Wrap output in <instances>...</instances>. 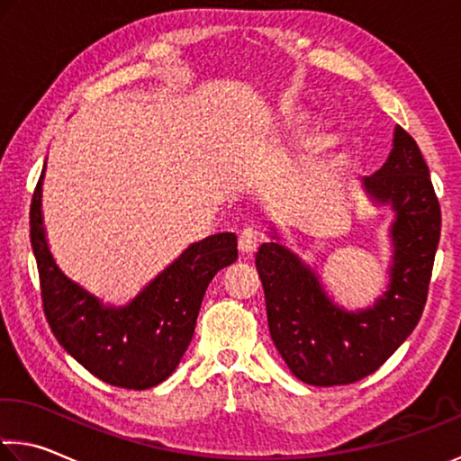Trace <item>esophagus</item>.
<instances>
[{
	"label": "esophagus",
	"instance_id": "esophagus-1",
	"mask_svg": "<svg viewBox=\"0 0 461 461\" xmlns=\"http://www.w3.org/2000/svg\"><path fill=\"white\" fill-rule=\"evenodd\" d=\"M257 246H258V233L257 231H254L252 228L240 231V236H238L240 252L252 254L254 250H257Z\"/></svg>",
	"mask_w": 461,
	"mask_h": 461
}]
</instances>
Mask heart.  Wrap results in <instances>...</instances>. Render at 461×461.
Segmentation results:
<instances>
[{
  "instance_id": "heart-1",
  "label": "heart",
  "mask_w": 461,
  "mask_h": 461,
  "mask_svg": "<svg viewBox=\"0 0 461 461\" xmlns=\"http://www.w3.org/2000/svg\"><path fill=\"white\" fill-rule=\"evenodd\" d=\"M299 121H302V119H299Z\"/></svg>"
}]
</instances>
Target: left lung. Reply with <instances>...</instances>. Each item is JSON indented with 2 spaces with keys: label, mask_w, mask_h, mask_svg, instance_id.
<instances>
[{
  "label": "left lung",
  "mask_w": 461,
  "mask_h": 461,
  "mask_svg": "<svg viewBox=\"0 0 461 461\" xmlns=\"http://www.w3.org/2000/svg\"><path fill=\"white\" fill-rule=\"evenodd\" d=\"M371 201L390 204L393 257L390 283L371 308L347 312L332 302L316 270L273 242L260 246L257 268L265 287L268 330L297 379L310 385H345L374 374L419 324L427 303L441 209L429 166L402 127L375 174L363 178Z\"/></svg>",
  "instance_id": "left-lung-1"
}]
</instances>
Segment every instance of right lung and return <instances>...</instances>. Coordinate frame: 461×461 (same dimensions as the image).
Segmentation results:
<instances>
[{
    "mask_svg": "<svg viewBox=\"0 0 461 461\" xmlns=\"http://www.w3.org/2000/svg\"><path fill=\"white\" fill-rule=\"evenodd\" d=\"M42 178L45 170L32 194L31 242L55 339L92 375L116 388L148 390L162 384L191 345L209 283L238 260L236 233L191 244L133 302L113 308L57 267L42 225Z\"/></svg>",
    "mask_w": 461,
    "mask_h": 461,
    "instance_id": "right-lung-1",
    "label": "right lung"
}]
</instances>
